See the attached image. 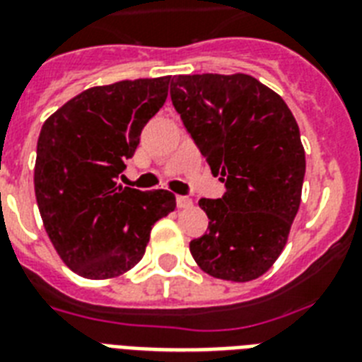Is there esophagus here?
Instances as JSON below:
<instances>
[{"mask_svg": "<svg viewBox=\"0 0 362 362\" xmlns=\"http://www.w3.org/2000/svg\"><path fill=\"white\" fill-rule=\"evenodd\" d=\"M193 204V201L189 197H186V195H176V206L178 209H189Z\"/></svg>", "mask_w": 362, "mask_h": 362, "instance_id": "obj_1", "label": "esophagus"}]
</instances>
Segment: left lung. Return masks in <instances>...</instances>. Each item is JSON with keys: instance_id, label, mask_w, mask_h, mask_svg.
<instances>
[{"instance_id": "obj_1", "label": "left lung", "mask_w": 362, "mask_h": 362, "mask_svg": "<svg viewBox=\"0 0 362 362\" xmlns=\"http://www.w3.org/2000/svg\"><path fill=\"white\" fill-rule=\"evenodd\" d=\"M170 99L226 193L201 199L209 216L189 242L206 274L250 281L272 267L298 212L306 159L286 101L250 75H178Z\"/></svg>"}]
</instances>
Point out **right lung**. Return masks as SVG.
Returning <instances> with one entry per match:
<instances>
[{
  "label": "right lung",
  "mask_w": 362,
  "mask_h": 362,
  "mask_svg": "<svg viewBox=\"0 0 362 362\" xmlns=\"http://www.w3.org/2000/svg\"><path fill=\"white\" fill-rule=\"evenodd\" d=\"M169 82L161 76L90 88L42 124L37 206L58 255L78 276L103 280L133 269L153 223L175 210L167 189L118 186L142 127L163 107Z\"/></svg>",
  "instance_id": "obj_1"
}]
</instances>
